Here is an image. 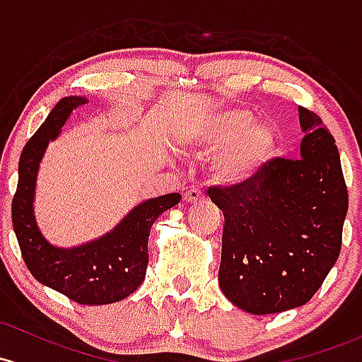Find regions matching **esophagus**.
I'll use <instances>...</instances> for the list:
<instances>
[{
	"label": "esophagus",
	"instance_id": "obj_1",
	"mask_svg": "<svg viewBox=\"0 0 362 362\" xmlns=\"http://www.w3.org/2000/svg\"><path fill=\"white\" fill-rule=\"evenodd\" d=\"M206 199V196H204L203 192L199 191V189H191V191H187L184 194V201L189 204H196V203H203V201Z\"/></svg>",
	"mask_w": 362,
	"mask_h": 362
}]
</instances>
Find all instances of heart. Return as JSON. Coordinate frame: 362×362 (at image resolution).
I'll return each instance as SVG.
<instances>
[{"instance_id": "1", "label": "heart", "mask_w": 362, "mask_h": 362, "mask_svg": "<svg viewBox=\"0 0 362 362\" xmlns=\"http://www.w3.org/2000/svg\"><path fill=\"white\" fill-rule=\"evenodd\" d=\"M191 154H216L213 175L227 187L250 184L276 149V132L248 109L229 107L203 112L189 119L178 133Z\"/></svg>"}]
</instances>
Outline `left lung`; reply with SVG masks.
<instances>
[{
	"mask_svg": "<svg viewBox=\"0 0 362 362\" xmlns=\"http://www.w3.org/2000/svg\"><path fill=\"white\" fill-rule=\"evenodd\" d=\"M300 159H271L241 187H210L226 218L218 284L241 310L276 314L305 305L341 248L349 194L334 139L298 107Z\"/></svg>",
	"mask_w": 362,
	"mask_h": 362,
	"instance_id": "1",
	"label": "left lung"
}]
</instances>
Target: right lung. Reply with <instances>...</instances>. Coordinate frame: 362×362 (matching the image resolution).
<instances>
[{
    "instance_id": "add662e5",
    "label": "right lung",
    "mask_w": 362,
    "mask_h": 362,
    "mask_svg": "<svg viewBox=\"0 0 362 362\" xmlns=\"http://www.w3.org/2000/svg\"><path fill=\"white\" fill-rule=\"evenodd\" d=\"M85 104V97L62 98L25 144L18 161L11 222L25 265L41 284L81 305H107L124 300L142 284L149 264L147 241L152 223L180 203L182 196L173 192L144 201L107 234L74 248H59L45 239L34 216L40 163L72 111Z\"/></svg>"
}]
</instances>
